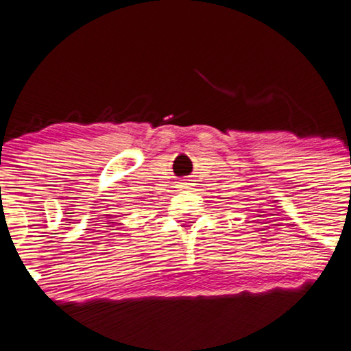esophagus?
<instances>
[{
  "label": "esophagus",
  "instance_id": "obj_1",
  "mask_svg": "<svg viewBox=\"0 0 351 351\" xmlns=\"http://www.w3.org/2000/svg\"><path fill=\"white\" fill-rule=\"evenodd\" d=\"M180 191H182V189H189V187H191V184H187V182H182V184H180Z\"/></svg>",
  "mask_w": 351,
  "mask_h": 351
}]
</instances>
